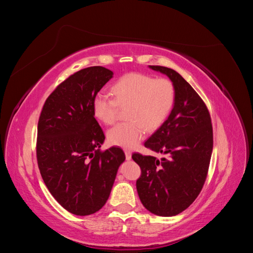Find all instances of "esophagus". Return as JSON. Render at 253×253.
<instances>
[{
  "label": "esophagus",
  "mask_w": 253,
  "mask_h": 253,
  "mask_svg": "<svg viewBox=\"0 0 253 253\" xmlns=\"http://www.w3.org/2000/svg\"><path fill=\"white\" fill-rule=\"evenodd\" d=\"M125 154H126V158L127 160H129V159L132 158V152H131V151L126 150V151H125Z\"/></svg>",
  "instance_id": "esophagus-1"
}]
</instances>
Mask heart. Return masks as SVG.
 <instances>
[{"label":"heart","instance_id":"obj_1","mask_svg":"<svg viewBox=\"0 0 253 253\" xmlns=\"http://www.w3.org/2000/svg\"><path fill=\"white\" fill-rule=\"evenodd\" d=\"M115 98L100 91L93 100V114L104 125L118 118L120 108H127L128 121L118 124L108 132L113 145L133 149L144 138L147 129L155 131L164 125L175 102V87L171 80L150 75L131 73L113 85Z\"/></svg>","mask_w":253,"mask_h":253}]
</instances>
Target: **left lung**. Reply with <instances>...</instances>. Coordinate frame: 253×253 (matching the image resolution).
<instances>
[{"label":"left lung","instance_id":"8db88e82","mask_svg":"<svg viewBox=\"0 0 253 253\" xmlns=\"http://www.w3.org/2000/svg\"><path fill=\"white\" fill-rule=\"evenodd\" d=\"M170 78L175 102L169 117L144 142L162 159L134 153L141 169L137 192L151 213L177 215L192 204L204 187L213 149V129L208 109L194 88L172 68L150 65Z\"/></svg>","mask_w":253,"mask_h":253}]
</instances>
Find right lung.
<instances>
[{"instance_id": "add662e5", "label": "right lung", "mask_w": 253, "mask_h": 253, "mask_svg": "<svg viewBox=\"0 0 253 253\" xmlns=\"http://www.w3.org/2000/svg\"><path fill=\"white\" fill-rule=\"evenodd\" d=\"M113 72L90 66L73 74L48 96L38 122L37 160L55 200L76 215L100 210L126 155L118 147L100 151L105 136L93 100Z\"/></svg>"}]
</instances>
